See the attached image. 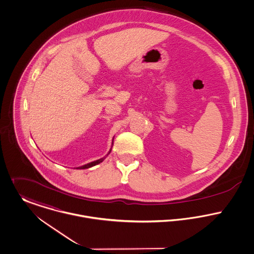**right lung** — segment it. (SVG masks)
Segmentation results:
<instances>
[{"instance_id": "right-lung-1", "label": "right lung", "mask_w": 254, "mask_h": 254, "mask_svg": "<svg viewBox=\"0 0 254 254\" xmlns=\"http://www.w3.org/2000/svg\"><path fill=\"white\" fill-rule=\"evenodd\" d=\"M113 145V144H112ZM112 148V147H111ZM110 151H111V149L109 150V153H110ZM105 159V157L104 158H101V159H98V160H96V161H93V162H90V163H88V164H85V165H83V166H81V167H78V169H86V168H90V167H92V166H95V165H97V164H99V163H101V162H103V160Z\"/></svg>"}]
</instances>
